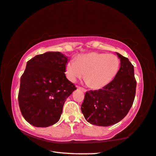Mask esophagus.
Instances as JSON below:
<instances>
[{
	"instance_id": "1",
	"label": "esophagus",
	"mask_w": 156,
	"mask_h": 156,
	"mask_svg": "<svg viewBox=\"0 0 156 156\" xmlns=\"http://www.w3.org/2000/svg\"><path fill=\"white\" fill-rule=\"evenodd\" d=\"M78 89H79V90H82L83 92H86V91H87V90H85V89H84V88H83V87H78Z\"/></svg>"
}]
</instances>
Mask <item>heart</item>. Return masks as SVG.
<instances>
[{
  "instance_id": "obj_1",
  "label": "heart",
  "mask_w": 156,
  "mask_h": 156,
  "mask_svg": "<svg viewBox=\"0 0 156 156\" xmlns=\"http://www.w3.org/2000/svg\"><path fill=\"white\" fill-rule=\"evenodd\" d=\"M120 64V59L114 54L91 52L78 55L76 61H69L66 66V73L73 83L83 78L85 73L87 85L93 89H101L115 79Z\"/></svg>"
}]
</instances>
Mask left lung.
I'll return each instance as SVG.
<instances>
[{
	"mask_svg": "<svg viewBox=\"0 0 156 156\" xmlns=\"http://www.w3.org/2000/svg\"><path fill=\"white\" fill-rule=\"evenodd\" d=\"M120 68L115 79L98 90L87 91L81 111L87 122L98 126H109L124 118L135 99L134 66L128 59L116 53Z\"/></svg>",
	"mask_w": 156,
	"mask_h": 156,
	"instance_id": "8db88e82",
	"label": "left lung"
}]
</instances>
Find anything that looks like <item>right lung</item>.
<instances>
[{"instance_id":"obj_1","label":"right lung","mask_w":156,"mask_h":156,"mask_svg":"<svg viewBox=\"0 0 156 156\" xmlns=\"http://www.w3.org/2000/svg\"><path fill=\"white\" fill-rule=\"evenodd\" d=\"M68 61L60 52H46L27 62L18 100L22 115L34 126L48 127L58 122L66 99L76 90L65 76Z\"/></svg>"}]
</instances>
